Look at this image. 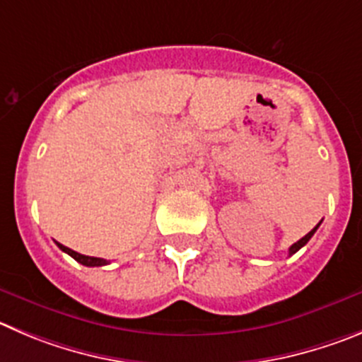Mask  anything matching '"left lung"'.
Masks as SVG:
<instances>
[{
	"label": "left lung",
	"instance_id": "left-lung-1",
	"mask_svg": "<svg viewBox=\"0 0 362 362\" xmlns=\"http://www.w3.org/2000/svg\"><path fill=\"white\" fill-rule=\"evenodd\" d=\"M320 225H322V221H320L318 225H316V227H314L313 230L309 232V234H307V235H303V238L300 239V241H296L295 245H291V248H289V255H293V253H296V252H298V250L302 248V246H305V245H307V241H309V239L313 238V235H314V232L318 230V227H320Z\"/></svg>",
	"mask_w": 362,
	"mask_h": 362
}]
</instances>
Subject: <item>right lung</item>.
Here are the masks:
<instances>
[{
    "label": "right lung",
    "mask_w": 362,
    "mask_h": 362,
    "mask_svg": "<svg viewBox=\"0 0 362 362\" xmlns=\"http://www.w3.org/2000/svg\"><path fill=\"white\" fill-rule=\"evenodd\" d=\"M57 246H59L62 252H66L67 255H71V257L74 259L76 262H80V264L83 266H105V264H109V262L105 261V259H100V257H89V255H82V253L78 252H74V250L67 248V246L60 245V243H57Z\"/></svg>",
    "instance_id": "1"
}]
</instances>
